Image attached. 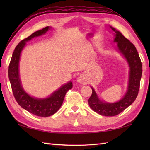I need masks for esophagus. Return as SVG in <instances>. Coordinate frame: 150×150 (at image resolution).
Segmentation results:
<instances>
[{"label":"esophagus","mask_w":150,"mask_h":150,"mask_svg":"<svg viewBox=\"0 0 150 150\" xmlns=\"http://www.w3.org/2000/svg\"><path fill=\"white\" fill-rule=\"evenodd\" d=\"M77 82L80 84H83L85 82V79L83 75H80L77 78Z\"/></svg>","instance_id":"1"}]
</instances>
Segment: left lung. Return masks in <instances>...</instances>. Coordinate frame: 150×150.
Listing matches in <instances>:
<instances>
[{"instance_id": "8db88e82", "label": "left lung", "mask_w": 150, "mask_h": 150, "mask_svg": "<svg viewBox=\"0 0 150 150\" xmlns=\"http://www.w3.org/2000/svg\"><path fill=\"white\" fill-rule=\"evenodd\" d=\"M115 33L114 42L117 43V48L127 60L129 67V77L128 90L121 99L115 103H108L99 99L94 89L88 99L89 106L95 112L103 116L117 115L130 106L136 99L139 93L142 73L141 59L135 46L127 39L120 31L111 27Z\"/></svg>"}]
</instances>
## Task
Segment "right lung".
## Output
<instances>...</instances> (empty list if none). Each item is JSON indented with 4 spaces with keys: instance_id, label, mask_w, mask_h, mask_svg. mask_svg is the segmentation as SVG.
<instances>
[{
    "instance_id": "obj_1",
    "label": "right lung",
    "mask_w": 150,
    "mask_h": 150,
    "mask_svg": "<svg viewBox=\"0 0 150 150\" xmlns=\"http://www.w3.org/2000/svg\"><path fill=\"white\" fill-rule=\"evenodd\" d=\"M50 28L49 26H47L42 30L35 31L30 36L21 40L15 47L8 69L9 79L13 93L17 103L30 113L35 115L42 117L52 115L60 109L66 92L69 90H71L73 87L72 82H69L62 86L59 90L53 92L49 97L46 98H34L28 95L22 88L21 79L19 77L18 64L21 52L26 45V42L34 37L46 33Z\"/></svg>"
}]
</instances>
